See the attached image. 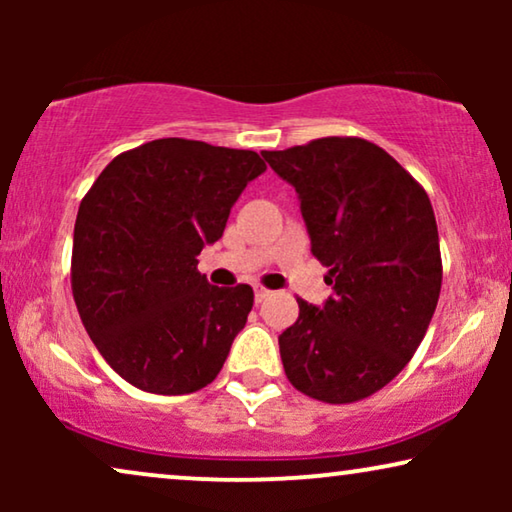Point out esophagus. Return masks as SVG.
Instances as JSON below:
<instances>
[{
  "mask_svg": "<svg viewBox=\"0 0 512 512\" xmlns=\"http://www.w3.org/2000/svg\"><path fill=\"white\" fill-rule=\"evenodd\" d=\"M268 296H270V291L265 289V286H261V284L254 286V298H256V303H263V300L268 298Z\"/></svg>",
  "mask_w": 512,
  "mask_h": 512,
  "instance_id": "1",
  "label": "esophagus"
}]
</instances>
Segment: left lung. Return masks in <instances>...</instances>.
Masks as SVG:
<instances>
[{"mask_svg": "<svg viewBox=\"0 0 512 512\" xmlns=\"http://www.w3.org/2000/svg\"><path fill=\"white\" fill-rule=\"evenodd\" d=\"M296 188L312 254L326 265L324 307L298 298L279 335L284 373L305 396L356 403L408 366L436 312L443 261L429 195L361 137L263 151Z\"/></svg>", "mask_w": 512, "mask_h": 512, "instance_id": "obj_1", "label": "left lung"}]
</instances>
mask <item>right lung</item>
Here are the masks:
<instances>
[{
	"label": "right lung",
	"mask_w": 512,
	"mask_h": 512,
	"mask_svg": "<svg viewBox=\"0 0 512 512\" xmlns=\"http://www.w3.org/2000/svg\"><path fill=\"white\" fill-rule=\"evenodd\" d=\"M261 172L256 151L167 137L123 151L83 195L74 303L97 352L132 387L181 396L219 375L254 289L212 286L198 256Z\"/></svg>",
	"instance_id": "obj_1"
}]
</instances>
